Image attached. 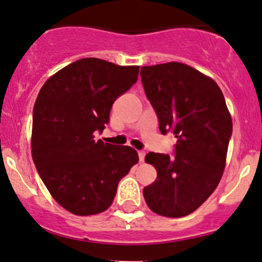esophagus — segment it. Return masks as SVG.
I'll use <instances>...</instances> for the list:
<instances>
[{
	"mask_svg": "<svg viewBox=\"0 0 262 262\" xmlns=\"http://www.w3.org/2000/svg\"><path fill=\"white\" fill-rule=\"evenodd\" d=\"M145 151H139V158H140V162H143L145 161Z\"/></svg>",
	"mask_w": 262,
	"mask_h": 262,
	"instance_id": "1",
	"label": "esophagus"
}]
</instances>
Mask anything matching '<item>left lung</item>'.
I'll return each instance as SVG.
<instances>
[{"instance_id": "obj_1", "label": "left lung", "mask_w": 262, "mask_h": 262, "mask_svg": "<svg viewBox=\"0 0 262 262\" xmlns=\"http://www.w3.org/2000/svg\"><path fill=\"white\" fill-rule=\"evenodd\" d=\"M141 81L160 131L177 137L172 156L147 154L157 178L143 196L160 215L186 216L218 187L233 134L230 114L215 81L186 64L142 67Z\"/></svg>"}]
</instances>
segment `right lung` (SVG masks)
<instances>
[{
    "label": "right lung",
    "mask_w": 262,
    "mask_h": 262,
    "mask_svg": "<svg viewBox=\"0 0 262 262\" xmlns=\"http://www.w3.org/2000/svg\"><path fill=\"white\" fill-rule=\"evenodd\" d=\"M139 67L84 58L51 76L33 107L32 157L44 186L64 209L93 215L113 204L139 155L130 146L94 140L114 101L139 79Z\"/></svg>",
    "instance_id": "obj_1"
}]
</instances>
